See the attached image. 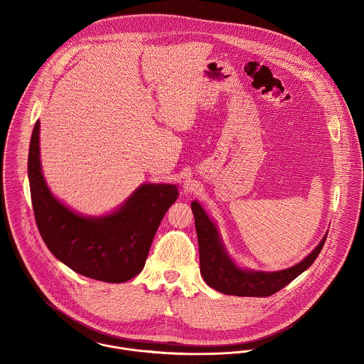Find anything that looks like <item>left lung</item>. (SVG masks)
Masks as SVG:
<instances>
[{
    "instance_id": "8db88e82",
    "label": "left lung",
    "mask_w": 364,
    "mask_h": 364,
    "mask_svg": "<svg viewBox=\"0 0 364 364\" xmlns=\"http://www.w3.org/2000/svg\"><path fill=\"white\" fill-rule=\"evenodd\" d=\"M192 210L199 241L200 273L210 287L228 296L267 297L277 293L311 266L326 240L325 235L306 259L286 270L272 273L242 270L228 258L214 224L208 220L202 206L198 202H193Z\"/></svg>"
}]
</instances>
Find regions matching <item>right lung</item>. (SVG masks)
Here are the masks:
<instances>
[{"label":"right lung","instance_id":"obj_1","mask_svg":"<svg viewBox=\"0 0 364 364\" xmlns=\"http://www.w3.org/2000/svg\"><path fill=\"white\" fill-rule=\"evenodd\" d=\"M39 120L28 156L31 198L38 230L58 260L74 272L106 283L137 276L147 259L156 228L178 198L175 185H143L113 214L81 217L54 199L42 175Z\"/></svg>","mask_w":364,"mask_h":364}]
</instances>
